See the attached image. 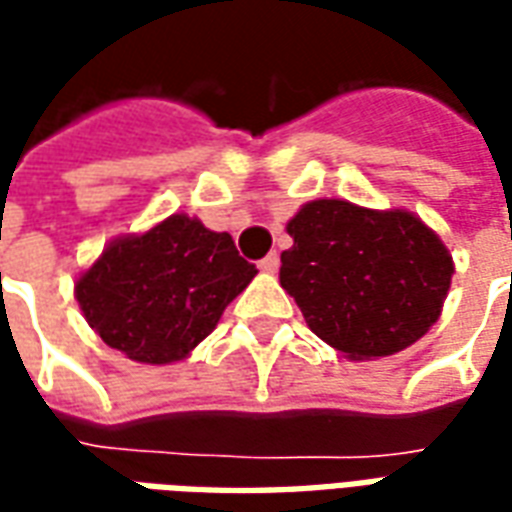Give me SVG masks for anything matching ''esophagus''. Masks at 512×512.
<instances>
[{
    "mask_svg": "<svg viewBox=\"0 0 512 512\" xmlns=\"http://www.w3.org/2000/svg\"><path fill=\"white\" fill-rule=\"evenodd\" d=\"M257 266H260V271H266V274H274V271L279 268V255H277V252H271V255L263 257V260H260Z\"/></svg>",
    "mask_w": 512,
    "mask_h": 512,
    "instance_id": "1",
    "label": "esophagus"
}]
</instances>
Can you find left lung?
I'll return each mask as SVG.
<instances>
[{"instance_id":"8db88e82","label":"left lung","mask_w":512,"mask_h":512,"mask_svg":"<svg viewBox=\"0 0 512 512\" xmlns=\"http://www.w3.org/2000/svg\"><path fill=\"white\" fill-rule=\"evenodd\" d=\"M288 233L279 282L312 332L348 359L397 354L439 318L452 257L414 213L315 200Z\"/></svg>"}]
</instances>
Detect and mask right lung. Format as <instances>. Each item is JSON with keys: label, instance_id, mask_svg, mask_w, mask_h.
I'll return each instance as SVG.
<instances>
[{"label": "right lung", "instance_id": "1", "mask_svg": "<svg viewBox=\"0 0 512 512\" xmlns=\"http://www.w3.org/2000/svg\"><path fill=\"white\" fill-rule=\"evenodd\" d=\"M257 268L233 238L183 213L117 238L76 282L84 318L134 362L169 365L216 329Z\"/></svg>", "mask_w": 512, "mask_h": 512}]
</instances>
